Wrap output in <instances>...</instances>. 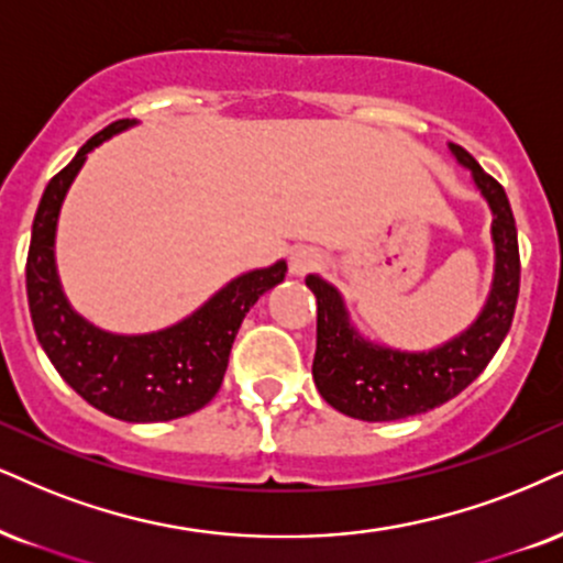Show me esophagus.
<instances>
[{
    "label": "esophagus",
    "instance_id": "esophagus-1",
    "mask_svg": "<svg viewBox=\"0 0 563 563\" xmlns=\"http://www.w3.org/2000/svg\"><path fill=\"white\" fill-rule=\"evenodd\" d=\"M321 263L323 258L316 247H297L295 253L289 255V271H292V276L310 274V271H316Z\"/></svg>",
    "mask_w": 563,
    "mask_h": 563
}]
</instances>
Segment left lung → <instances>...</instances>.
<instances>
[{"label":"left lung","instance_id":"left-lung-1","mask_svg":"<svg viewBox=\"0 0 563 563\" xmlns=\"http://www.w3.org/2000/svg\"><path fill=\"white\" fill-rule=\"evenodd\" d=\"M454 162L473 177L490 211L494 279L481 313L467 329L430 350L409 352L367 339L352 321L344 295L323 276L305 284L318 300L313 380L321 397L350 418L391 422L441 407L485 371L509 334L519 295V245L509 198L462 145L449 143Z\"/></svg>","mask_w":563,"mask_h":563}]
</instances>
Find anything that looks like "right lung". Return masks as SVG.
Wrapping results in <instances>:
<instances>
[{"instance_id": "obj_1", "label": "right lung", "mask_w": 563, "mask_h": 563, "mask_svg": "<svg viewBox=\"0 0 563 563\" xmlns=\"http://www.w3.org/2000/svg\"><path fill=\"white\" fill-rule=\"evenodd\" d=\"M135 124H109L46 185L33 219L25 289L38 344L67 386L117 420L164 422L198 412L217 397L242 318L261 295L284 282L287 261L234 276L183 321L148 334H117L80 316L57 271L62 203L90 151Z\"/></svg>"}]
</instances>
